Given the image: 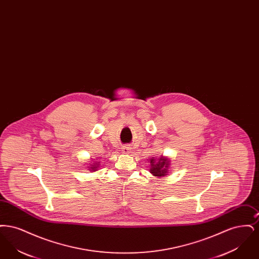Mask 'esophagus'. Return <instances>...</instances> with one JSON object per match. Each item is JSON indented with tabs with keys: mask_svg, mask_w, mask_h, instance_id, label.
I'll return each mask as SVG.
<instances>
[{
	"mask_svg": "<svg viewBox=\"0 0 259 259\" xmlns=\"http://www.w3.org/2000/svg\"><path fill=\"white\" fill-rule=\"evenodd\" d=\"M123 152L124 153H130V152H131V147H130V146H128V145L124 146Z\"/></svg>",
	"mask_w": 259,
	"mask_h": 259,
	"instance_id": "obj_1",
	"label": "esophagus"
}]
</instances>
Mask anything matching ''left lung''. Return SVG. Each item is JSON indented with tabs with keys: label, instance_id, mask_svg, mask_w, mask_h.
I'll use <instances>...</instances> for the list:
<instances>
[{
	"label": "left lung",
	"instance_id": "8db88e82",
	"mask_svg": "<svg viewBox=\"0 0 259 259\" xmlns=\"http://www.w3.org/2000/svg\"><path fill=\"white\" fill-rule=\"evenodd\" d=\"M150 169L149 172H151L154 177L162 178L165 177L169 172L170 167V159L167 157L161 156L158 159L151 158L150 159Z\"/></svg>",
	"mask_w": 259,
	"mask_h": 259
}]
</instances>
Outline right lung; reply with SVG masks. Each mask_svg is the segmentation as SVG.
Segmentation results:
<instances>
[{
    "instance_id": "obj_1",
    "label": "right lung",
    "mask_w": 259,
    "mask_h": 259,
    "mask_svg": "<svg viewBox=\"0 0 259 259\" xmlns=\"http://www.w3.org/2000/svg\"><path fill=\"white\" fill-rule=\"evenodd\" d=\"M93 162V161H92ZM99 162H93L92 164H90V166H88V169H89V171H97L99 168Z\"/></svg>"
}]
</instances>
